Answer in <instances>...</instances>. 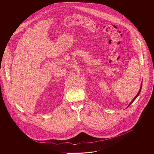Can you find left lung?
Here are the masks:
<instances>
[{
  "instance_id": "1",
  "label": "left lung",
  "mask_w": 154,
  "mask_h": 154,
  "mask_svg": "<svg viewBox=\"0 0 154 154\" xmlns=\"http://www.w3.org/2000/svg\"><path fill=\"white\" fill-rule=\"evenodd\" d=\"M141 87H142V82H141V86H140V88L138 94H137L136 95V96H135V97H134V99H133L132 100V102H131L129 104V105L128 106V107H129V106H130V105H131V104H132V103L134 101V100H135V99H136V98L137 97V96L139 95L140 93V92H141Z\"/></svg>"
}]
</instances>
